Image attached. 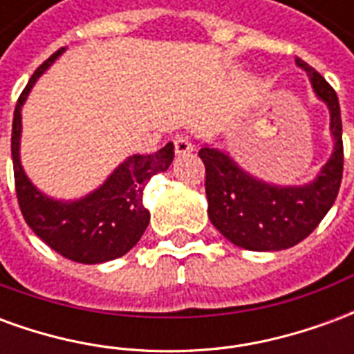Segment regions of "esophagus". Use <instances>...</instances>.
Returning <instances> with one entry per match:
<instances>
[{
  "instance_id": "1",
  "label": "esophagus",
  "mask_w": 354,
  "mask_h": 354,
  "mask_svg": "<svg viewBox=\"0 0 354 354\" xmlns=\"http://www.w3.org/2000/svg\"><path fill=\"white\" fill-rule=\"evenodd\" d=\"M174 151H176V155L192 153L193 151L192 140L187 138L185 134H178L176 138H174Z\"/></svg>"
}]
</instances>
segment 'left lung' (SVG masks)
Returning a JSON list of instances; mask_svg holds the SVG:
<instances>
[{"label": "left lung", "mask_w": 354, "mask_h": 354, "mask_svg": "<svg viewBox=\"0 0 354 354\" xmlns=\"http://www.w3.org/2000/svg\"><path fill=\"white\" fill-rule=\"evenodd\" d=\"M311 81L315 96L330 113L332 153L319 174L299 185H281L254 176L227 151L203 144L199 157L207 169L208 218L235 246L254 252H277L297 245L334 205L343 174L342 113L337 94L317 70L296 58Z\"/></svg>", "instance_id": "8db88e82"}]
</instances>
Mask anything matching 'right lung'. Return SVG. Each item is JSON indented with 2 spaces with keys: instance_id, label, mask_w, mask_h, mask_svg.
Segmentation results:
<instances>
[{
  "instance_id": "right-lung-1",
  "label": "right lung",
  "mask_w": 354,
  "mask_h": 354,
  "mask_svg": "<svg viewBox=\"0 0 354 354\" xmlns=\"http://www.w3.org/2000/svg\"><path fill=\"white\" fill-rule=\"evenodd\" d=\"M58 49L43 62L20 94L12 117L11 155L15 185L20 210L37 237L68 260L80 263H104L121 258L144 235L149 212L144 207V189L151 176L169 170L174 159V146L155 155H131L96 189L80 199H57L41 192L28 178L20 161L22 106L35 81L64 55Z\"/></svg>"
}]
</instances>
